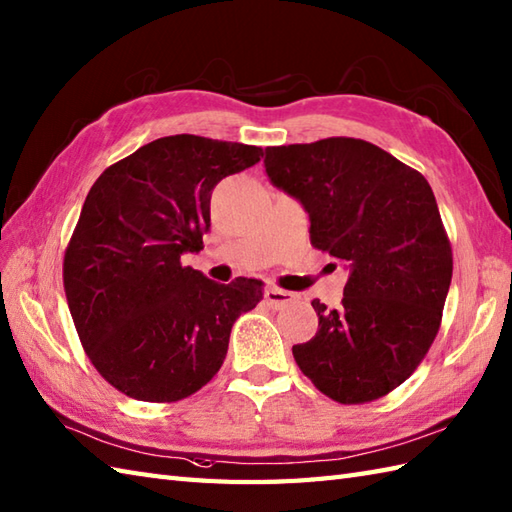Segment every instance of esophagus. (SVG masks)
<instances>
[{"label": "esophagus", "instance_id": "obj_1", "mask_svg": "<svg viewBox=\"0 0 512 512\" xmlns=\"http://www.w3.org/2000/svg\"><path fill=\"white\" fill-rule=\"evenodd\" d=\"M295 299H297L295 292H288V290H281V288H268L266 290V301H268V306H273V308H284Z\"/></svg>", "mask_w": 512, "mask_h": 512}]
</instances>
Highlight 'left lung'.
Returning <instances> with one entry per match:
<instances>
[{
	"mask_svg": "<svg viewBox=\"0 0 512 512\" xmlns=\"http://www.w3.org/2000/svg\"><path fill=\"white\" fill-rule=\"evenodd\" d=\"M266 173L310 215V244L350 268L339 310L292 356L341 405L387 396L416 372L442 323L453 250L429 182L385 149L332 136L266 147Z\"/></svg>",
	"mask_w": 512,
	"mask_h": 512,
	"instance_id": "obj_1",
	"label": "left lung"
}]
</instances>
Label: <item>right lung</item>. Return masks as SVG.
Returning a JSON list of instances; mask_svg holds the SVG:
<instances>
[{"label":"right lung","instance_id":"add662e5","mask_svg":"<svg viewBox=\"0 0 512 512\" xmlns=\"http://www.w3.org/2000/svg\"><path fill=\"white\" fill-rule=\"evenodd\" d=\"M262 147L178 134L143 145L92 184L63 257V290L85 354L107 383L178 402L220 372L239 314L262 281L215 284L182 264L204 248L211 193Z\"/></svg>","mask_w":512,"mask_h":512}]
</instances>
